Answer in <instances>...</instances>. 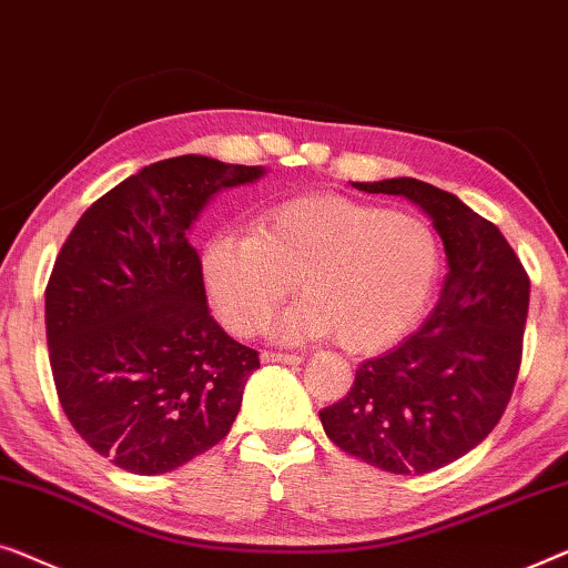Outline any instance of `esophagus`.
I'll return each instance as SVG.
<instances>
[{
  "mask_svg": "<svg viewBox=\"0 0 568 568\" xmlns=\"http://www.w3.org/2000/svg\"><path fill=\"white\" fill-rule=\"evenodd\" d=\"M303 357L298 353H273V349H267V353H262V363H285V365H298Z\"/></svg>",
  "mask_w": 568,
  "mask_h": 568,
  "instance_id": "esophagus-1",
  "label": "esophagus"
}]
</instances>
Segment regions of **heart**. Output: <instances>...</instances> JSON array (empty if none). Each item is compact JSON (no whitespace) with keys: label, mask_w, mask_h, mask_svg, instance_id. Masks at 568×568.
Segmentation results:
<instances>
[{"label":"heart","mask_w":568,"mask_h":568,"mask_svg":"<svg viewBox=\"0 0 568 568\" xmlns=\"http://www.w3.org/2000/svg\"><path fill=\"white\" fill-rule=\"evenodd\" d=\"M440 262L422 215L308 195L270 207L254 234L213 236L201 267L215 314L239 337L265 329L298 281L306 295L281 318V337L337 334L349 353H378L422 316Z\"/></svg>","instance_id":"obj_1"}]
</instances>
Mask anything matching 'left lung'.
I'll list each match as a JSON object with an SVG mask.
<instances>
[{"label":"left lung","mask_w":568,"mask_h":568,"mask_svg":"<svg viewBox=\"0 0 568 568\" xmlns=\"http://www.w3.org/2000/svg\"><path fill=\"white\" fill-rule=\"evenodd\" d=\"M404 195L433 219L447 254L440 301L390 353L365 361L342 402L318 412L329 440L388 474H429L497 427L523 363L530 277L491 221L412 178L355 182Z\"/></svg>","instance_id":"1"}]
</instances>
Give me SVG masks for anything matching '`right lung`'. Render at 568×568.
Returning <instances> with one entry per match:
<instances>
[{
	"label": "right lung",
	"instance_id": "obj_1",
	"mask_svg": "<svg viewBox=\"0 0 568 568\" xmlns=\"http://www.w3.org/2000/svg\"><path fill=\"white\" fill-rule=\"evenodd\" d=\"M260 174L195 154L143 166L87 207L55 257L45 285L55 394L118 468L166 474L234 425L260 353L207 311L187 229L219 190Z\"/></svg>",
	"mask_w": 568,
	"mask_h": 568
}]
</instances>
